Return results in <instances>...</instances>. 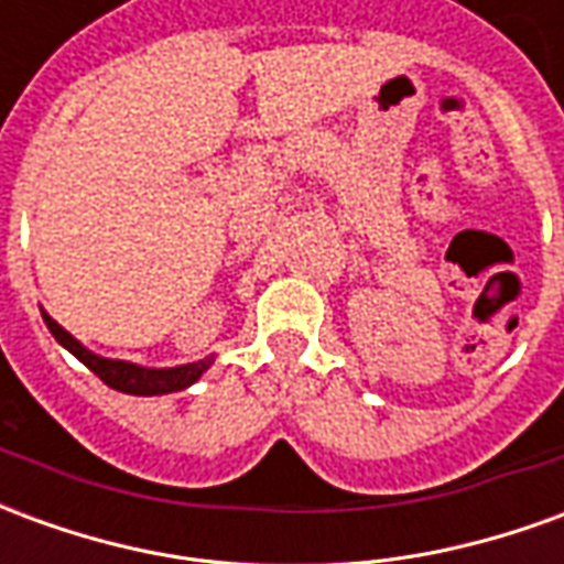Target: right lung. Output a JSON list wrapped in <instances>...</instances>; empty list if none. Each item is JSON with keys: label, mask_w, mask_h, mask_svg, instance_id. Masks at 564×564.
Segmentation results:
<instances>
[{"label": "right lung", "mask_w": 564, "mask_h": 564, "mask_svg": "<svg viewBox=\"0 0 564 564\" xmlns=\"http://www.w3.org/2000/svg\"><path fill=\"white\" fill-rule=\"evenodd\" d=\"M44 326L51 329L56 341L66 347L68 354L78 356L84 366L90 368L96 378L108 383L111 390L117 392H129V395H165V392H181L186 387H193L205 371L214 362V356L208 359H198V362H186V366H174V368H144L135 366V362H127V359H105V356L93 354L87 350L84 344L66 332L59 323H56L51 314H44Z\"/></svg>", "instance_id": "right-lung-1"}]
</instances>
